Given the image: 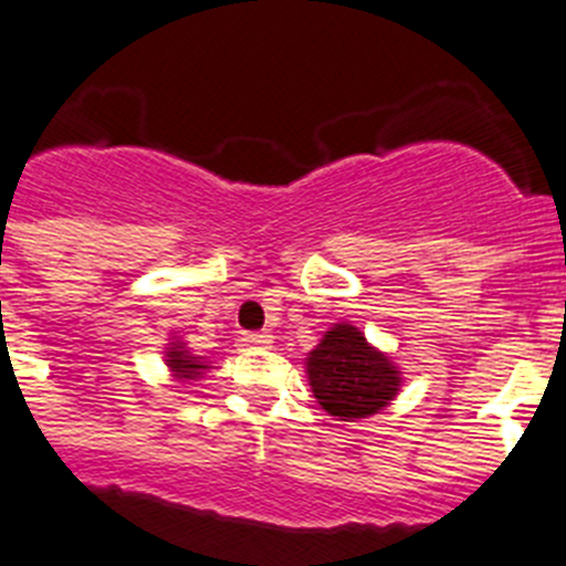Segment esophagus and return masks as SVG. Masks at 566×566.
Segmentation results:
<instances>
[{
    "label": "esophagus",
    "mask_w": 566,
    "mask_h": 566,
    "mask_svg": "<svg viewBox=\"0 0 566 566\" xmlns=\"http://www.w3.org/2000/svg\"><path fill=\"white\" fill-rule=\"evenodd\" d=\"M274 337L269 332H245L243 343L245 346H254V349H263V346H272Z\"/></svg>",
    "instance_id": "1"
}]
</instances>
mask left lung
Segmentation results:
<instances>
[{
    "mask_svg": "<svg viewBox=\"0 0 566 566\" xmlns=\"http://www.w3.org/2000/svg\"><path fill=\"white\" fill-rule=\"evenodd\" d=\"M308 384L326 412L349 421L384 409L398 392L400 378L355 326L337 323L308 355Z\"/></svg>",
    "mask_w": 566,
    "mask_h": 566,
    "instance_id": "8db88e82",
    "label": "left lung"
}]
</instances>
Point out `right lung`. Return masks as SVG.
Masks as SVG:
<instances>
[{
	"label": "right lung",
	"mask_w": 566,
	"mask_h": 566,
	"mask_svg": "<svg viewBox=\"0 0 566 566\" xmlns=\"http://www.w3.org/2000/svg\"><path fill=\"white\" fill-rule=\"evenodd\" d=\"M168 364H171V369L177 371L180 378H186V380L197 378V375H200V371L206 369V366H202L200 360H195V357H191V355H186V349H182V346H174V349L168 352Z\"/></svg>",
	"instance_id": "obj_1"
}]
</instances>
